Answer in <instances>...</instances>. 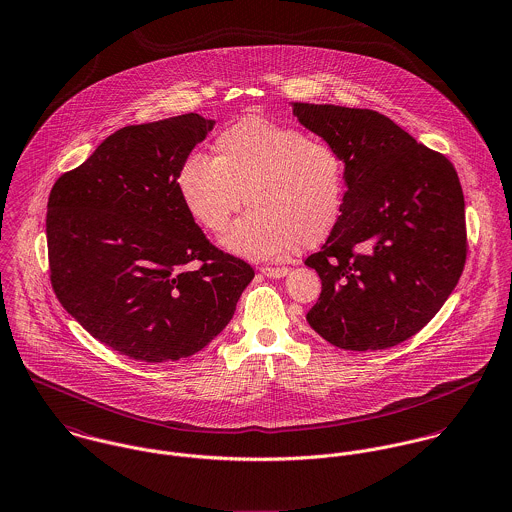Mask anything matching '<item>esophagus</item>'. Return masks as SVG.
<instances>
[{
    "label": "esophagus",
    "instance_id": "obj_1",
    "mask_svg": "<svg viewBox=\"0 0 512 512\" xmlns=\"http://www.w3.org/2000/svg\"><path fill=\"white\" fill-rule=\"evenodd\" d=\"M261 273L269 279H281L288 273V269L286 267H261Z\"/></svg>",
    "mask_w": 512,
    "mask_h": 512
}]
</instances>
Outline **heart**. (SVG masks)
Segmentation results:
<instances>
[{
  "instance_id": "obj_1",
  "label": "heart",
  "mask_w": 512,
  "mask_h": 512,
  "mask_svg": "<svg viewBox=\"0 0 512 512\" xmlns=\"http://www.w3.org/2000/svg\"><path fill=\"white\" fill-rule=\"evenodd\" d=\"M178 196L190 218L222 233L245 202L251 206L224 243L249 259H279L312 247L338 226L345 198L340 153L296 127L243 117L218 133L214 159L192 153L176 172Z\"/></svg>"
}]
</instances>
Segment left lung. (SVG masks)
I'll list each match as a JSON object with an SVG mask.
<instances>
[{"instance_id":"8db88e82","label":"left lung","mask_w":512,"mask_h":512,"mask_svg":"<svg viewBox=\"0 0 512 512\" xmlns=\"http://www.w3.org/2000/svg\"><path fill=\"white\" fill-rule=\"evenodd\" d=\"M292 112L345 165L340 222L304 261L322 281L308 324L351 351L412 338L465 267V202L454 165L373 110L294 104Z\"/></svg>"}]
</instances>
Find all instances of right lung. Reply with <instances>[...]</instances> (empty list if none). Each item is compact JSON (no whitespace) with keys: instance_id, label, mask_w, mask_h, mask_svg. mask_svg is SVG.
<instances>
[{"instance_id":"add662e5","label":"right lung","mask_w":512,"mask_h":512,"mask_svg":"<svg viewBox=\"0 0 512 512\" xmlns=\"http://www.w3.org/2000/svg\"><path fill=\"white\" fill-rule=\"evenodd\" d=\"M198 114L127 125L74 171L47 204L51 284L64 310L129 359L178 361L228 326L255 277L186 212L176 172L214 129ZM198 262L196 270H188Z\"/></svg>"}]
</instances>
